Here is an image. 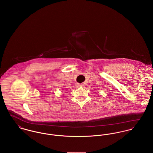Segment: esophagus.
Here are the masks:
<instances>
[{
    "label": "esophagus",
    "mask_w": 153,
    "mask_h": 153,
    "mask_svg": "<svg viewBox=\"0 0 153 153\" xmlns=\"http://www.w3.org/2000/svg\"><path fill=\"white\" fill-rule=\"evenodd\" d=\"M82 85H81V84H80V83H76V87H81Z\"/></svg>",
    "instance_id": "1"
}]
</instances>
